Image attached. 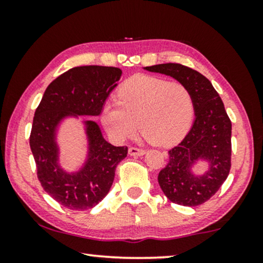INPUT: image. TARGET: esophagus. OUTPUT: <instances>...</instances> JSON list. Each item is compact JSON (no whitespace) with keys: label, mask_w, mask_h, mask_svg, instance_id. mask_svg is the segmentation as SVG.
I'll return each mask as SVG.
<instances>
[{"label":"esophagus","mask_w":263,"mask_h":263,"mask_svg":"<svg viewBox=\"0 0 263 263\" xmlns=\"http://www.w3.org/2000/svg\"><path fill=\"white\" fill-rule=\"evenodd\" d=\"M128 152L130 156H134V157H141L143 154L146 153L145 149L142 148H138V147H129Z\"/></svg>","instance_id":"34e87169"}]
</instances>
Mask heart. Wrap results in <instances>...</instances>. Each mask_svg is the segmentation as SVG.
<instances>
[{"label": "heart", "instance_id": "obj_1", "mask_svg": "<svg viewBox=\"0 0 263 263\" xmlns=\"http://www.w3.org/2000/svg\"><path fill=\"white\" fill-rule=\"evenodd\" d=\"M116 98L117 104H105L100 115L116 141L130 138L140 127L151 143L170 146L185 135L193 122L192 92L181 82L139 75L118 88Z\"/></svg>", "mask_w": 263, "mask_h": 263}]
</instances>
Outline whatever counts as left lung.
Returning <instances> with one entry per match:
<instances>
[{
  "instance_id": "1",
  "label": "left lung",
  "mask_w": 263,
  "mask_h": 263,
  "mask_svg": "<svg viewBox=\"0 0 263 263\" xmlns=\"http://www.w3.org/2000/svg\"><path fill=\"white\" fill-rule=\"evenodd\" d=\"M143 69L174 78L185 85L194 99L195 120L185 138L168 151L167 165L158 175L163 193L171 202L195 207L210 200L228 178L231 168V121L211 81L179 63H164ZM197 161L209 170L192 172Z\"/></svg>"
}]
</instances>
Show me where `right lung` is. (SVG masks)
Segmentation results:
<instances>
[{
  "label": "right lung",
  "mask_w": 263,
  "mask_h": 263,
  "mask_svg": "<svg viewBox=\"0 0 263 263\" xmlns=\"http://www.w3.org/2000/svg\"><path fill=\"white\" fill-rule=\"evenodd\" d=\"M122 70L115 67L82 66L67 70L46 87L34 112L30 135L37 176L43 189L63 207L86 211L98 204L112 185L115 170L128 147H116L103 138L97 122L86 120L87 156L78 171L60 164L57 129L68 117L99 116Z\"/></svg>",
  "instance_id": "obj_1"
}]
</instances>
